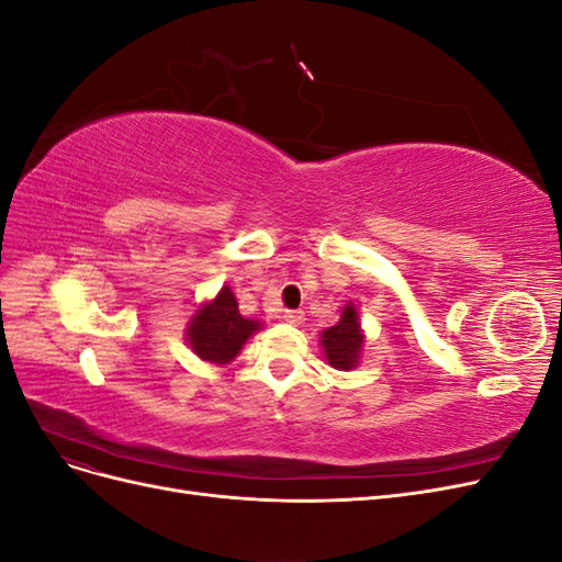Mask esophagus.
I'll return each mask as SVG.
<instances>
[{
  "mask_svg": "<svg viewBox=\"0 0 562 562\" xmlns=\"http://www.w3.org/2000/svg\"><path fill=\"white\" fill-rule=\"evenodd\" d=\"M283 321L293 323V326H302V321H304V312H300V310H285V312H283Z\"/></svg>",
  "mask_w": 562,
  "mask_h": 562,
  "instance_id": "esophagus-1",
  "label": "esophagus"
}]
</instances>
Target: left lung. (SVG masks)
<instances>
[{
  "mask_svg": "<svg viewBox=\"0 0 562 562\" xmlns=\"http://www.w3.org/2000/svg\"><path fill=\"white\" fill-rule=\"evenodd\" d=\"M363 339L359 312H356L353 302H349L335 326L321 333V347L335 370H351L359 366Z\"/></svg>",
  "mask_w": 562,
  "mask_h": 562,
  "instance_id": "8db88e82",
  "label": "left lung"
}]
</instances>
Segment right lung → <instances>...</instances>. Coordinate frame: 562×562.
Masks as SVG:
<instances>
[{
	"label": "right lung",
	"mask_w": 562,
	"mask_h": 562,
	"mask_svg": "<svg viewBox=\"0 0 562 562\" xmlns=\"http://www.w3.org/2000/svg\"><path fill=\"white\" fill-rule=\"evenodd\" d=\"M262 323L255 318H244L239 314L232 288L223 285L215 300L203 302L187 326V342L201 361L225 366L236 359L246 339L260 330Z\"/></svg>",
	"instance_id": "right-lung-1"
}]
</instances>
